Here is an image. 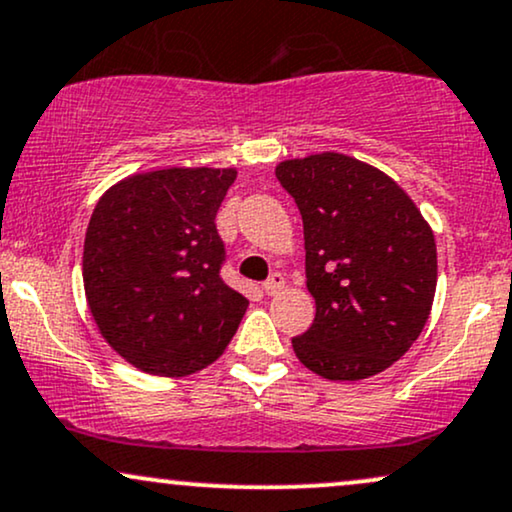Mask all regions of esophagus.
Returning a JSON list of instances; mask_svg holds the SVG:
<instances>
[{
    "instance_id": "34e87169",
    "label": "esophagus",
    "mask_w": 512,
    "mask_h": 512,
    "mask_svg": "<svg viewBox=\"0 0 512 512\" xmlns=\"http://www.w3.org/2000/svg\"><path fill=\"white\" fill-rule=\"evenodd\" d=\"M281 288H283V276L281 274H272L267 281L262 283V291L267 295H276L281 291Z\"/></svg>"
}]
</instances>
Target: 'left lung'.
Here are the masks:
<instances>
[{"label": "left lung", "mask_w": 512, "mask_h": 512, "mask_svg": "<svg viewBox=\"0 0 512 512\" xmlns=\"http://www.w3.org/2000/svg\"><path fill=\"white\" fill-rule=\"evenodd\" d=\"M276 178L303 217L315 322L293 338L319 377L384 372L422 334L436 293L434 233L384 171L338 152L286 159Z\"/></svg>", "instance_id": "obj_1"}]
</instances>
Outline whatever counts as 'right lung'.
<instances>
[{
	"instance_id": "1",
	"label": "right lung",
	"mask_w": 512,
	"mask_h": 512,
	"mask_svg": "<svg viewBox=\"0 0 512 512\" xmlns=\"http://www.w3.org/2000/svg\"><path fill=\"white\" fill-rule=\"evenodd\" d=\"M236 169L171 166L100 197L83 245V286L104 341L133 367L186 377L212 365L248 298L221 279L217 212Z\"/></svg>"
}]
</instances>
